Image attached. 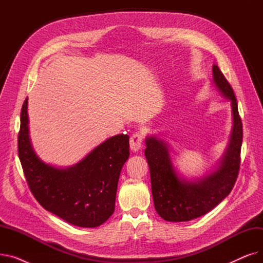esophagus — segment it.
<instances>
[{"label":"esophagus","mask_w":263,"mask_h":263,"mask_svg":"<svg viewBox=\"0 0 263 263\" xmlns=\"http://www.w3.org/2000/svg\"><path fill=\"white\" fill-rule=\"evenodd\" d=\"M143 141H144V136L142 133L140 132L133 133L130 139V148L133 151H139L143 146Z\"/></svg>","instance_id":"1"}]
</instances>
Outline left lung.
<instances>
[{
	"mask_svg": "<svg viewBox=\"0 0 263 263\" xmlns=\"http://www.w3.org/2000/svg\"><path fill=\"white\" fill-rule=\"evenodd\" d=\"M212 69L215 85L231 100L233 116L231 141L219 168L199 181H182L173 167L166 145L155 136L146 140L145 156L150 170L155 208L168 222H186L211 211L229 195L239 175L243 128L237 99L218 66L214 65Z\"/></svg>",
	"mask_w": 263,
	"mask_h": 263,
	"instance_id": "left-lung-1",
	"label": "left lung"
}]
</instances>
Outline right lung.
Masks as SVG:
<instances>
[{"mask_svg":"<svg viewBox=\"0 0 263 263\" xmlns=\"http://www.w3.org/2000/svg\"><path fill=\"white\" fill-rule=\"evenodd\" d=\"M27 98L21 108L18 155L32 194L49 212L69 224L93 228L115 210L118 179L129 158V135H116L79 164L59 170L40 161L29 136Z\"/></svg>","mask_w":263,"mask_h":263,"instance_id":"obj_1","label":"right lung"}]
</instances>
